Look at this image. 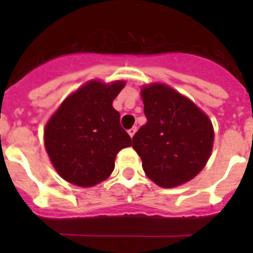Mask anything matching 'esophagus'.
I'll return each mask as SVG.
<instances>
[{
  "label": "esophagus",
  "mask_w": 253,
  "mask_h": 253,
  "mask_svg": "<svg viewBox=\"0 0 253 253\" xmlns=\"http://www.w3.org/2000/svg\"><path fill=\"white\" fill-rule=\"evenodd\" d=\"M136 131H137V127H132V128L128 129V134L131 137H133L134 133H136Z\"/></svg>",
  "instance_id": "1"
}]
</instances>
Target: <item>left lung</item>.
Wrapping results in <instances>:
<instances>
[{"instance_id":"left-lung-1","label":"left lung","mask_w":253,"mask_h":253,"mask_svg":"<svg viewBox=\"0 0 253 253\" xmlns=\"http://www.w3.org/2000/svg\"><path fill=\"white\" fill-rule=\"evenodd\" d=\"M147 122L132 138L145 175L162 187H175L205 168L214 141L208 116L190 99L164 84L142 89Z\"/></svg>"}]
</instances>
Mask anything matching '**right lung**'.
Listing matches in <instances>:
<instances>
[{"instance_id":"1","label":"right lung","mask_w":253,"mask_h":253,"mask_svg":"<svg viewBox=\"0 0 253 253\" xmlns=\"http://www.w3.org/2000/svg\"><path fill=\"white\" fill-rule=\"evenodd\" d=\"M125 82L90 81L68 96L48 120L45 148L56 171L73 185L90 187L108 178L115 158L131 147L112 101Z\"/></svg>"}]
</instances>
